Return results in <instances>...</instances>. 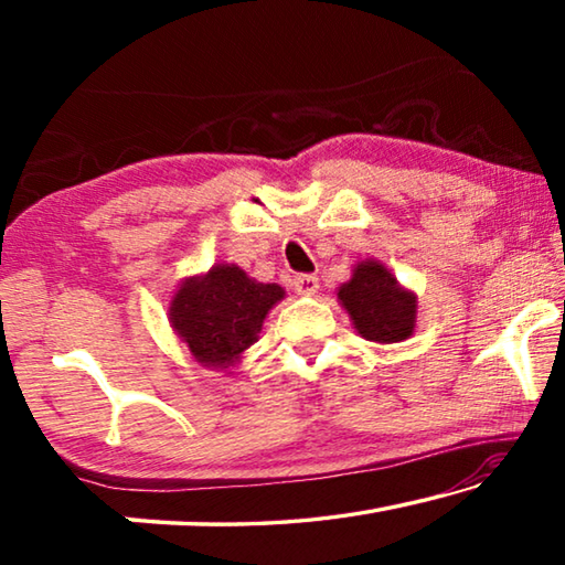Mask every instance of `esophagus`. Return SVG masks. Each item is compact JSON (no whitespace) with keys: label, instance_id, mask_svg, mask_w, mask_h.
Masks as SVG:
<instances>
[{"label":"esophagus","instance_id":"1","mask_svg":"<svg viewBox=\"0 0 565 565\" xmlns=\"http://www.w3.org/2000/svg\"><path fill=\"white\" fill-rule=\"evenodd\" d=\"M294 291L301 296H317L319 294V276L301 274L294 279Z\"/></svg>","mask_w":565,"mask_h":565}]
</instances>
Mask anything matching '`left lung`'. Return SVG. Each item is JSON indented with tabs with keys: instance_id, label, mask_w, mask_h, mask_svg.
I'll list each match as a JSON object with an SVG mask.
<instances>
[{
	"instance_id": "1",
	"label": "left lung",
	"mask_w": 565,
	"mask_h": 565,
	"mask_svg": "<svg viewBox=\"0 0 565 565\" xmlns=\"http://www.w3.org/2000/svg\"><path fill=\"white\" fill-rule=\"evenodd\" d=\"M339 301L366 341L396 343L414 333L416 296L381 262L356 264L351 279L339 286Z\"/></svg>"
}]
</instances>
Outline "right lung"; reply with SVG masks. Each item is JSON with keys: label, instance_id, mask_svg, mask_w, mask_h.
Here are the masks:
<instances>
[{"label": "right lung", "instance_id": "1", "mask_svg": "<svg viewBox=\"0 0 565 565\" xmlns=\"http://www.w3.org/2000/svg\"><path fill=\"white\" fill-rule=\"evenodd\" d=\"M281 299L279 284L248 279L236 264H216L181 281L169 321L202 366L228 369L256 343L266 313Z\"/></svg>", "mask_w": 565, "mask_h": 565}]
</instances>
